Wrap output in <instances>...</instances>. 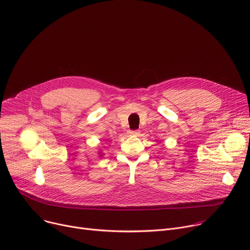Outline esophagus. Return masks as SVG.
<instances>
[{
	"instance_id": "1",
	"label": "esophagus",
	"mask_w": 250,
	"mask_h": 250,
	"mask_svg": "<svg viewBox=\"0 0 250 250\" xmlns=\"http://www.w3.org/2000/svg\"><path fill=\"white\" fill-rule=\"evenodd\" d=\"M128 133H129V135H130V136H139V134H140V132H139L138 130H135V131H129Z\"/></svg>"
}]
</instances>
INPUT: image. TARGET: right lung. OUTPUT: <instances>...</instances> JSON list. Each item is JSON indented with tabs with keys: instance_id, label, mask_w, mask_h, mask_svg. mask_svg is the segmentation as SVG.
Returning <instances> with one entry per match:
<instances>
[{
	"instance_id": "obj_1",
	"label": "right lung",
	"mask_w": 250,
	"mask_h": 250,
	"mask_svg": "<svg viewBox=\"0 0 250 250\" xmlns=\"http://www.w3.org/2000/svg\"><path fill=\"white\" fill-rule=\"evenodd\" d=\"M100 154H101V155H102V153H100Z\"/></svg>"
}]
</instances>
